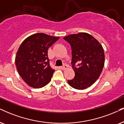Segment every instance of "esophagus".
<instances>
[{"instance_id":"34e87169","label":"esophagus","mask_w":124,"mask_h":124,"mask_svg":"<svg viewBox=\"0 0 124 124\" xmlns=\"http://www.w3.org/2000/svg\"><path fill=\"white\" fill-rule=\"evenodd\" d=\"M61 69H62V70L66 69H67V66L66 65V64H65V65H64L63 66L61 67Z\"/></svg>"}]
</instances>
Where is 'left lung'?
I'll use <instances>...</instances> for the list:
<instances>
[{
	"mask_svg": "<svg viewBox=\"0 0 124 124\" xmlns=\"http://www.w3.org/2000/svg\"><path fill=\"white\" fill-rule=\"evenodd\" d=\"M63 39L71 47V65L75 77L67 82L73 88L83 90L99 78L105 63L102 46L93 36L86 32L71 34ZM78 64L77 67L75 65Z\"/></svg>",
	"mask_w": 124,
	"mask_h": 124,
	"instance_id": "8db88e82",
	"label": "left lung"
}]
</instances>
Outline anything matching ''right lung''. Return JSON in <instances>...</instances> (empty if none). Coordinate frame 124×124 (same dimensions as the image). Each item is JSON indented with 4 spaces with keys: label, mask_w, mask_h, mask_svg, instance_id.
<instances>
[{
    "label": "right lung",
    "mask_w": 124,
    "mask_h": 124,
    "mask_svg": "<svg viewBox=\"0 0 124 124\" xmlns=\"http://www.w3.org/2000/svg\"><path fill=\"white\" fill-rule=\"evenodd\" d=\"M59 38L37 33L29 36L20 45L15 65L23 80L30 86L40 88L50 82L55 70L50 66L48 48Z\"/></svg>",
    "instance_id": "obj_1"
}]
</instances>
